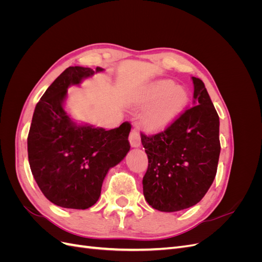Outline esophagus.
<instances>
[{
    "mask_svg": "<svg viewBox=\"0 0 262 262\" xmlns=\"http://www.w3.org/2000/svg\"><path fill=\"white\" fill-rule=\"evenodd\" d=\"M129 141L132 147H139L141 145V136L138 129H133L129 136Z\"/></svg>",
    "mask_w": 262,
    "mask_h": 262,
    "instance_id": "esophagus-1",
    "label": "esophagus"
}]
</instances>
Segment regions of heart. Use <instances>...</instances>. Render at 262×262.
<instances>
[{
  "label": "heart",
  "mask_w": 262,
  "mask_h": 262,
  "mask_svg": "<svg viewBox=\"0 0 262 262\" xmlns=\"http://www.w3.org/2000/svg\"><path fill=\"white\" fill-rule=\"evenodd\" d=\"M189 99L187 91L171 80H158L148 85L139 98V105L149 107L142 115L145 129L160 131L181 114Z\"/></svg>",
  "instance_id": "obj_1"
}]
</instances>
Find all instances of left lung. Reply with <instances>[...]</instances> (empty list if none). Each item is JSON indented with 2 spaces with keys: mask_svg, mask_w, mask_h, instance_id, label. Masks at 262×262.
I'll return each instance as SVG.
<instances>
[{
  "mask_svg": "<svg viewBox=\"0 0 262 262\" xmlns=\"http://www.w3.org/2000/svg\"><path fill=\"white\" fill-rule=\"evenodd\" d=\"M193 105L164 131L141 133L148 158L143 177L147 203L162 212H177L199 202L217 170L220 119L200 78L192 77Z\"/></svg>",
  "mask_w": 262,
  "mask_h": 262,
  "instance_id": "obj_1",
  "label": "left lung"
}]
</instances>
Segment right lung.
<instances>
[{
	"label": "right lung",
	"instance_id": "1",
	"mask_svg": "<svg viewBox=\"0 0 262 262\" xmlns=\"http://www.w3.org/2000/svg\"><path fill=\"white\" fill-rule=\"evenodd\" d=\"M70 67L38 102L27 138L31 172L43 195L62 208L85 210L97 202L108 170L130 150V122L105 130L77 125L63 107L70 85L101 72Z\"/></svg>",
	"mask_w": 262,
	"mask_h": 262
}]
</instances>
